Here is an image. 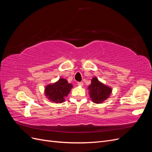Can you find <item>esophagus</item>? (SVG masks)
I'll list each match as a JSON object with an SVG mask.
<instances>
[{"label":"esophagus","mask_w":152,"mask_h":152,"mask_svg":"<svg viewBox=\"0 0 152 152\" xmlns=\"http://www.w3.org/2000/svg\"><path fill=\"white\" fill-rule=\"evenodd\" d=\"M77 84L79 85V86H82L84 85V83H83V82H78V83H77Z\"/></svg>","instance_id":"1"}]
</instances>
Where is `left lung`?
I'll return each mask as SVG.
<instances>
[{
    "label": "left lung",
    "instance_id": "left-lung-1",
    "mask_svg": "<svg viewBox=\"0 0 152 152\" xmlns=\"http://www.w3.org/2000/svg\"><path fill=\"white\" fill-rule=\"evenodd\" d=\"M87 89L89 90L91 100L96 104L102 103L107 100L112 92L111 87L103 84L96 77H94L91 79V83L87 87Z\"/></svg>",
    "mask_w": 152,
    "mask_h": 152
}]
</instances>
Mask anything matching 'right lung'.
<instances>
[{"label": "right lung", "mask_w": 152, "mask_h": 152, "mask_svg": "<svg viewBox=\"0 0 152 152\" xmlns=\"http://www.w3.org/2000/svg\"><path fill=\"white\" fill-rule=\"evenodd\" d=\"M73 85L64 78H60L53 84H49L44 88V94L50 102L61 103L65 102V98L70 93Z\"/></svg>", "instance_id": "obj_1"}]
</instances>
